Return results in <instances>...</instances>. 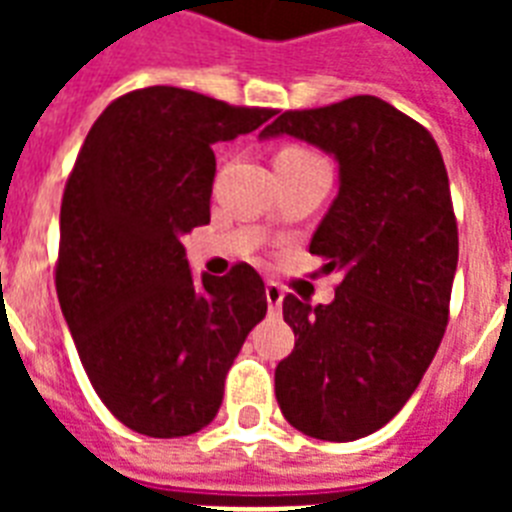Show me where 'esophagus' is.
<instances>
[{"mask_svg":"<svg viewBox=\"0 0 512 512\" xmlns=\"http://www.w3.org/2000/svg\"><path fill=\"white\" fill-rule=\"evenodd\" d=\"M265 300H268V308H271V313H279L281 303H284V289H281L279 284L268 281V284H265Z\"/></svg>","mask_w":512,"mask_h":512,"instance_id":"1","label":"esophagus"}]
</instances>
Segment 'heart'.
Returning <instances> with one entry per match:
<instances>
[{
	"mask_svg": "<svg viewBox=\"0 0 512 512\" xmlns=\"http://www.w3.org/2000/svg\"><path fill=\"white\" fill-rule=\"evenodd\" d=\"M305 159H316V156L311 154V151H305V148L300 146H284L276 154V164H284V162H305Z\"/></svg>",
	"mask_w": 512,
	"mask_h": 512,
	"instance_id": "1",
	"label": "heart"
}]
</instances>
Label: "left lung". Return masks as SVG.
<instances>
[{
    "mask_svg": "<svg viewBox=\"0 0 512 512\" xmlns=\"http://www.w3.org/2000/svg\"><path fill=\"white\" fill-rule=\"evenodd\" d=\"M335 156L337 199L311 239L342 281L329 305L284 297L295 350L276 366L292 428L356 441L401 412L436 356L457 271V220L430 132L374 95L284 111L260 138Z\"/></svg>",
    "mask_w": 512,
    "mask_h": 512,
    "instance_id": "obj_1",
    "label": "left lung"
}]
</instances>
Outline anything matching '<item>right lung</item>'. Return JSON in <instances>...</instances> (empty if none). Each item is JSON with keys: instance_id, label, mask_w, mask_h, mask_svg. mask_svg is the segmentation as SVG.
Masks as SVG:
<instances>
[{"instance_id": "right-lung-1", "label": "right lung", "mask_w": 512, "mask_h": 512, "mask_svg": "<svg viewBox=\"0 0 512 512\" xmlns=\"http://www.w3.org/2000/svg\"><path fill=\"white\" fill-rule=\"evenodd\" d=\"M276 111L180 87L127 92L92 124L60 204L55 289L82 366L116 420L199 433L268 300L252 265L193 279L183 236L209 223L215 143Z\"/></svg>"}]
</instances>
